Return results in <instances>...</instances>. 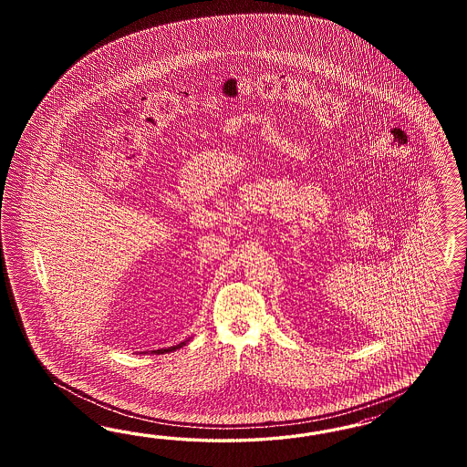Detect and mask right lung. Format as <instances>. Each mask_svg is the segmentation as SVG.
Segmentation results:
<instances>
[{"label": "right lung", "mask_w": 467, "mask_h": 467, "mask_svg": "<svg viewBox=\"0 0 467 467\" xmlns=\"http://www.w3.org/2000/svg\"><path fill=\"white\" fill-rule=\"evenodd\" d=\"M183 344H184V342H183ZM183 344H180V346H176V348H182V346H183ZM176 348H168V349H159V351H152V353H157V354L170 353V351H174V349H176Z\"/></svg>", "instance_id": "1"}]
</instances>
